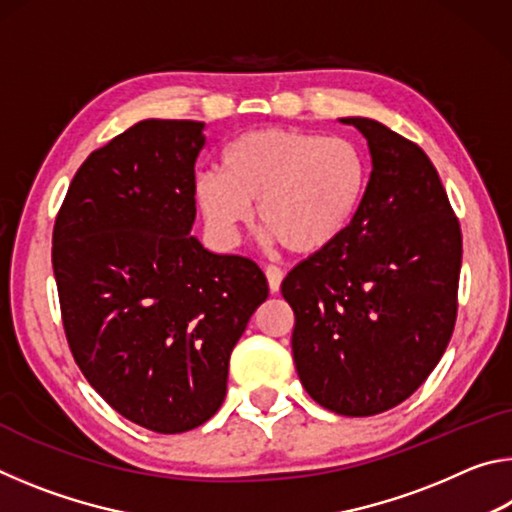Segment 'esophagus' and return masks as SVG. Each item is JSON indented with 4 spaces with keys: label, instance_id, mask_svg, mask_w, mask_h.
Here are the masks:
<instances>
[{
    "label": "esophagus",
    "instance_id": "34e87169",
    "mask_svg": "<svg viewBox=\"0 0 512 512\" xmlns=\"http://www.w3.org/2000/svg\"><path fill=\"white\" fill-rule=\"evenodd\" d=\"M282 268L280 266H266V280H268V289H271V293H277L280 291V284H282Z\"/></svg>",
    "mask_w": 512,
    "mask_h": 512
}]
</instances>
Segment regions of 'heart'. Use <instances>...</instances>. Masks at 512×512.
<instances>
[{"label": "heart", "mask_w": 512, "mask_h": 512, "mask_svg": "<svg viewBox=\"0 0 512 512\" xmlns=\"http://www.w3.org/2000/svg\"><path fill=\"white\" fill-rule=\"evenodd\" d=\"M219 169L194 180L214 235L235 239L257 203L259 228L298 255L336 244L368 189V160L357 142L291 128L244 133L225 146Z\"/></svg>", "instance_id": "obj_1"}]
</instances>
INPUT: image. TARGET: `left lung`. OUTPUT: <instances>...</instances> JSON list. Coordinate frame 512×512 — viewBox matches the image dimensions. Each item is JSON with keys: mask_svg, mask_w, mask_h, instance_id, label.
Segmentation results:
<instances>
[{"mask_svg": "<svg viewBox=\"0 0 512 512\" xmlns=\"http://www.w3.org/2000/svg\"><path fill=\"white\" fill-rule=\"evenodd\" d=\"M372 171L348 232L284 277L296 314L293 361L325 409L363 418L402 404L452 339L463 237L438 171L418 144L348 117Z\"/></svg>", "mask_w": 512, "mask_h": 512, "instance_id": "obj_1", "label": "left lung"}]
</instances>
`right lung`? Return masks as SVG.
<instances>
[{
    "label": "right lung",
    "instance_id": "obj_1",
    "mask_svg": "<svg viewBox=\"0 0 512 512\" xmlns=\"http://www.w3.org/2000/svg\"><path fill=\"white\" fill-rule=\"evenodd\" d=\"M203 128L144 119L92 151L51 239L76 366L112 409L155 433L219 411L230 352L268 298L253 259L214 255L189 235Z\"/></svg>",
    "mask_w": 512,
    "mask_h": 512
}]
</instances>
